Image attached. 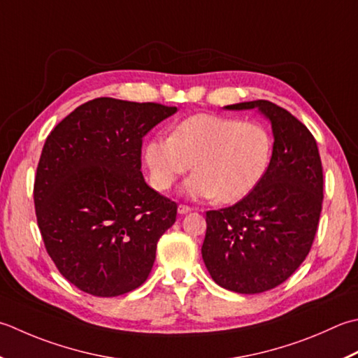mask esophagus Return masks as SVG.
<instances>
[{
    "mask_svg": "<svg viewBox=\"0 0 358 358\" xmlns=\"http://www.w3.org/2000/svg\"><path fill=\"white\" fill-rule=\"evenodd\" d=\"M191 211H192L191 206H187V205H178V213H180V214H187V213H191Z\"/></svg>",
    "mask_w": 358,
    "mask_h": 358,
    "instance_id": "34e87169",
    "label": "esophagus"
}]
</instances>
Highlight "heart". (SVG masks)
Wrapping results in <instances>:
<instances>
[{
    "label": "heart",
    "mask_w": 358,
    "mask_h": 358,
    "mask_svg": "<svg viewBox=\"0 0 358 358\" xmlns=\"http://www.w3.org/2000/svg\"><path fill=\"white\" fill-rule=\"evenodd\" d=\"M268 130L255 121L219 115H194L175 125L172 135L155 136L144 157L152 183L169 189L192 167L183 191L192 199L239 201L261 183L271 159Z\"/></svg>",
    "instance_id": "obj_1"
}]
</instances>
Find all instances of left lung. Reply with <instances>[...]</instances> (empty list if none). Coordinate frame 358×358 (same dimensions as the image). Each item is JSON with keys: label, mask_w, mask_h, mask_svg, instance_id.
Returning a JSON list of instances; mask_svg holds the SVG:
<instances>
[{"label": "left lung", "mask_w": 358, "mask_h": 358, "mask_svg": "<svg viewBox=\"0 0 358 358\" xmlns=\"http://www.w3.org/2000/svg\"><path fill=\"white\" fill-rule=\"evenodd\" d=\"M257 108L271 122L270 166L236 205L206 213L201 256L209 275L236 293H262L289 279L309 255L323 205V166L309 129L270 101L227 105Z\"/></svg>", "instance_id": "8db88e82"}]
</instances>
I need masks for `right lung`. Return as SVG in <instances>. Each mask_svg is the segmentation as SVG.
Masks as SVG:
<instances>
[{
  "label": "right lung",
  "mask_w": 358,
  "mask_h": 358,
  "mask_svg": "<svg viewBox=\"0 0 358 358\" xmlns=\"http://www.w3.org/2000/svg\"><path fill=\"white\" fill-rule=\"evenodd\" d=\"M177 107L97 97L55 125L34 183L35 215L62 276L94 296L143 285L177 203L147 186L143 138Z\"/></svg>",
  "instance_id": "add662e5"
}]
</instances>
